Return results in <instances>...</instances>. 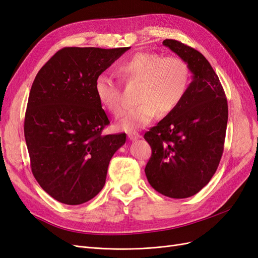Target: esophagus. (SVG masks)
<instances>
[{"instance_id": "34e87169", "label": "esophagus", "mask_w": 258, "mask_h": 258, "mask_svg": "<svg viewBox=\"0 0 258 258\" xmlns=\"http://www.w3.org/2000/svg\"><path fill=\"white\" fill-rule=\"evenodd\" d=\"M128 138L129 140H131V141H135V140L140 138V135L136 134V132H131V134H128Z\"/></svg>"}]
</instances>
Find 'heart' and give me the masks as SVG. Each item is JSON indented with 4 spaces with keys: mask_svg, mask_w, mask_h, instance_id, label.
<instances>
[{
    "mask_svg": "<svg viewBox=\"0 0 258 258\" xmlns=\"http://www.w3.org/2000/svg\"><path fill=\"white\" fill-rule=\"evenodd\" d=\"M127 84H139L136 107L117 121L121 131H138L150 123L157 114L166 116L181 104L190 80V70L186 60L178 56L165 57L156 51H138L121 61L117 67ZM99 103L114 116L123 110L122 95L118 84L111 76L100 74L95 81Z\"/></svg>",
    "mask_w": 258,
    "mask_h": 258,
    "instance_id": "heart-1",
    "label": "heart"
}]
</instances>
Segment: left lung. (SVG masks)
I'll use <instances>...</instances> for the list:
<instances>
[{
    "label": "left lung",
    "mask_w": 258,
    "mask_h": 258,
    "mask_svg": "<svg viewBox=\"0 0 258 258\" xmlns=\"http://www.w3.org/2000/svg\"><path fill=\"white\" fill-rule=\"evenodd\" d=\"M162 44L186 60L192 81L181 104L144 135L152 147L145 174L155 190L182 199L200 191L215 173L224 151L228 105L204 54L175 40Z\"/></svg>",
    "instance_id": "obj_1"
}]
</instances>
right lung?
Instances as JSON below:
<instances>
[{
  "mask_svg": "<svg viewBox=\"0 0 258 258\" xmlns=\"http://www.w3.org/2000/svg\"><path fill=\"white\" fill-rule=\"evenodd\" d=\"M129 48L64 47L35 76L23 127L31 170L61 204L82 205L97 196L111 158L126 142V134L102 135L110 120L93 86Z\"/></svg>",
  "mask_w": 258,
  "mask_h": 258,
  "instance_id": "add662e5",
  "label": "right lung"
}]
</instances>
